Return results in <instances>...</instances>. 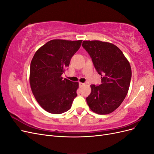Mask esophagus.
Masks as SVG:
<instances>
[{"label": "esophagus", "mask_w": 154, "mask_h": 154, "mask_svg": "<svg viewBox=\"0 0 154 154\" xmlns=\"http://www.w3.org/2000/svg\"><path fill=\"white\" fill-rule=\"evenodd\" d=\"M85 85V83H84L79 82V86H80V87H82V86H83V85Z\"/></svg>", "instance_id": "1"}]
</instances>
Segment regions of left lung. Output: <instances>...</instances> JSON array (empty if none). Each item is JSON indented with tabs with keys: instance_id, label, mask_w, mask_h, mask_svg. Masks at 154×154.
I'll use <instances>...</instances> for the list:
<instances>
[{
	"instance_id": "obj_1",
	"label": "left lung",
	"mask_w": 154,
	"mask_h": 154,
	"mask_svg": "<svg viewBox=\"0 0 154 154\" xmlns=\"http://www.w3.org/2000/svg\"><path fill=\"white\" fill-rule=\"evenodd\" d=\"M82 46L101 76V85H91V92L87 97V103L96 114H110L118 108L128 93L132 77L130 63L122 51L113 44L85 40Z\"/></svg>"
}]
</instances>
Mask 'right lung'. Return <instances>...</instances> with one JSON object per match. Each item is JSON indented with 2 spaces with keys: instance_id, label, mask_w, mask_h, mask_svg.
Instances as JSON below:
<instances>
[{
  "instance_id": "right-lung-1",
  "label": "right lung",
  "mask_w": 154,
  "mask_h": 154,
  "mask_svg": "<svg viewBox=\"0 0 154 154\" xmlns=\"http://www.w3.org/2000/svg\"><path fill=\"white\" fill-rule=\"evenodd\" d=\"M82 40L54 39L42 46L32 58L29 83L38 104L51 114L69 110L77 96L78 82L63 79L62 74L69 67Z\"/></svg>"
}]
</instances>
